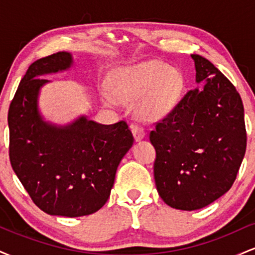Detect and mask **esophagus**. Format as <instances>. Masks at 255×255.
I'll return each instance as SVG.
<instances>
[{
  "label": "esophagus",
  "mask_w": 255,
  "mask_h": 255,
  "mask_svg": "<svg viewBox=\"0 0 255 255\" xmlns=\"http://www.w3.org/2000/svg\"><path fill=\"white\" fill-rule=\"evenodd\" d=\"M131 131H133V135H134V139L136 140V141H139V140H141L142 137L145 136V131L142 128L137 127V126H131Z\"/></svg>",
  "instance_id": "34e87169"
}]
</instances>
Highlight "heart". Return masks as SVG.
Listing matches in <instances>:
<instances>
[{"label":"heart","mask_w":255,"mask_h":255,"mask_svg":"<svg viewBox=\"0 0 255 255\" xmlns=\"http://www.w3.org/2000/svg\"><path fill=\"white\" fill-rule=\"evenodd\" d=\"M183 80L175 69H169L165 63L151 61L141 63L122 73L116 86V95L124 102L133 103L141 99L139 111L146 118L163 115L177 101L182 91ZM107 105H115L116 101L104 95Z\"/></svg>","instance_id":"1"}]
</instances>
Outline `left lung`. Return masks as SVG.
I'll use <instances>...</instances> for the list:
<instances>
[{"label": "left lung", "instance_id": "obj_1", "mask_svg": "<svg viewBox=\"0 0 255 255\" xmlns=\"http://www.w3.org/2000/svg\"><path fill=\"white\" fill-rule=\"evenodd\" d=\"M195 81L151 130L153 172L159 197L184 211L203 209L235 181L247 146L245 111L235 86L200 55H191Z\"/></svg>", "mask_w": 255, "mask_h": 255}]
</instances>
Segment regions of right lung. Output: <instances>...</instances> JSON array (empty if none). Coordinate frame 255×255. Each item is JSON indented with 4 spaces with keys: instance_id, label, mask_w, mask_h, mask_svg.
<instances>
[{
    "instance_id": "obj_1",
    "label": "right lung",
    "mask_w": 255,
    "mask_h": 255,
    "mask_svg": "<svg viewBox=\"0 0 255 255\" xmlns=\"http://www.w3.org/2000/svg\"><path fill=\"white\" fill-rule=\"evenodd\" d=\"M69 52L39 58L28 67L8 111L11 168L42 211L80 217L108 201L121 159L134 137L125 121L101 125L85 116L67 126L45 122L38 95L40 75L71 68Z\"/></svg>"
}]
</instances>
